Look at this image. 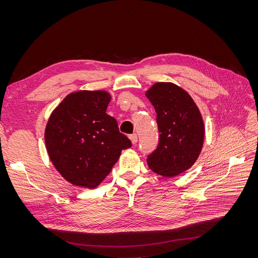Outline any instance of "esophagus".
I'll list each match as a JSON object with an SVG mask.
<instances>
[{"mask_svg": "<svg viewBox=\"0 0 258 258\" xmlns=\"http://www.w3.org/2000/svg\"><path fill=\"white\" fill-rule=\"evenodd\" d=\"M129 138H130V140H131L132 144H137V143H138V136H137L136 134H134V135H130V136H129Z\"/></svg>", "mask_w": 258, "mask_h": 258, "instance_id": "1", "label": "esophagus"}]
</instances>
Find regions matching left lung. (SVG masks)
Returning <instances> with one entry per match:
<instances>
[{
	"label": "left lung",
	"mask_w": 258,
	"mask_h": 258,
	"mask_svg": "<svg viewBox=\"0 0 258 258\" xmlns=\"http://www.w3.org/2000/svg\"><path fill=\"white\" fill-rule=\"evenodd\" d=\"M146 97L157 114L159 142L147 156L153 172L173 177L189 169L199 157L205 124L196 103L184 89L172 83H156Z\"/></svg>",
	"instance_id": "8db88e82"
}]
</instances>
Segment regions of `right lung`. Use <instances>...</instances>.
I'll return each mask as SVG.
<instances>
[{
    "mask_svg": "<svg viewBox=\"0 0 258 258\" xmlns=\"http://www.w3.org/2000/svg\"><path fill=\"white\" fill-rule=\"evenodd\" d=\"M111 96L82 90L67 96L49 117L45 143L54 168L68 182L95 188L118 160L130 140L106 114Z\"/></svg>",
    "mask_w": 258,
    "mask_h": 258,
    "instance_id": "add662e5",
    "label": "right lung"
}]
</instances>
